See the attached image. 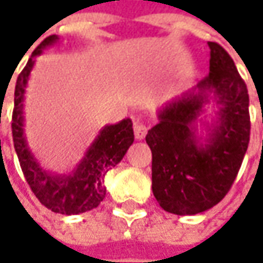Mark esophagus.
Wrapping results in <instances>:
<instances>
[{
    "label": "esophagus",
    "mask_w": 263,
    "mask_h": 263,
    "mask_svg": "<svg viewBox=\"0 0 263 263\" xmlns=\"http://www.w3.org/2000/svg\"><path fill=\"white\" fill-rule=\"evenodd\" d=\"M146 133H147L146 126H143L139 120H136V121H135V136H136V139H139V140L145 139Z\"/></svg>",
    "instance_id": "esophagus-1"
}]
</instances>
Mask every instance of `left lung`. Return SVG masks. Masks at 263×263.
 <instances>
[{
	"instance_id": "left-lung-1",
	"label": "left lung",
	"mask_w": 263,
	"mask_h": 263,
	"mask_svg": "<svg viewBox=\"0 0 263 263\" xmlns=\"http://www.w3.org/2000/svg\"><path fill=\"white\" fill-rule=\"evenodd\" d=\"M208 45L209 74L161 106L146 135L154 196L176 215H196L221 202L248 151V87L227 51ZM209 105L216 108L212 116Z\"/></svg>"
}]
</instances>
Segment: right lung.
Listing matches in <instances>:
<instances>
[{
	"mask_svg": "<svg viewBox=\"0 0 263 263\" xmlns=\"http://www.w3.org/2000/svg\"><path fill=\"white\" fill-rule=\"evenodd\" d=\"M57 35L45 37L29 58L23 71L17 77L13 111V142L26 181L42 205L57 214L77 215L92 211L105 197V174L123 159L133 145V123L124 118L117 124L104 126L87 147L83 158L70 173H55L41 165L27 145L25 135V93L36 57L44 49L55 45Z\"/></svg>",
	"mask_w": 263,
	"mask_h": 263,
	"instance_id": "add662e5",
	"label": "right lung"
}]
</instances>
